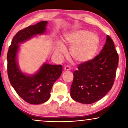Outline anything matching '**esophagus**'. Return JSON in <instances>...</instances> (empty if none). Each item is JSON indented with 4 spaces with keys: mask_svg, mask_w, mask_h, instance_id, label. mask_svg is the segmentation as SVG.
Returning <instances> with one entry per match:
<instances>
[{
    "mask_svg": "<svg viewBox=\"0 0 128 128\" xmlns=\"http://www.w3.org/2000/svg\"><path fill=\"white\" fill-rule=\"evenodd\" d=\"M64 70H70L71 69V68H70V66H69V65H67V66H66L65 67H64Z\"/></svg>",
    "mask_w": 128,
    "mask_h": 128,
    "instance_id": "esophagus-1",
    "label": "esophagus"
}]
</instances>
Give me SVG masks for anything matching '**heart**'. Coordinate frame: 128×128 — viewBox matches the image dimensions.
Masks as SVG:
<instances>
[{
	"instance_id": "obj_1",
	"label": "heart",
	"mask_w": 128,
	"mask_h": 128,
	"mask_svg": "<svg viewBox=\"0 0 128 128\" xmlns=\"http://www.w3.org/2000/svg\"><path fill=\"white\" fill-rule=\"evenodd\" d=\"M99 41L97 35L83 30L69 34L64 38L66 44L72 46L70 52L72 58L78 62H87L92 58L98 48ZM55 51L62 55L66 49L63 45L59 44Z\"/></svg>"
}]
</instances>
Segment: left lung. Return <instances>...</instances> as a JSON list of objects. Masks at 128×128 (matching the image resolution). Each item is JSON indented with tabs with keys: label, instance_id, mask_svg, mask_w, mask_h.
I'll return each instance as SVG.
<instances>
[{
	"label": "left lung",
	"instance_id": "obj_1",
	"mask_svg": "<svg viewBox=\"0 0 128 128\" xmlns=\"http://www.w3.org/2000/svg\"><path fill=\"white\" fill-rule=\"evenodd\" d=\"M118 59L114 41L106 36L100 54L78 64V70L73 73L71 97L83 104H92L102 98L114 83Z\"/></svg>",
	"mask_w": 128,
	"mask_h": 128
}]
</instances>
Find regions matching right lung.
I'll return each mask as SVG.
<instances>
[{
	"label": "right lung",
	"mask_w": 128,
	"mask_h": 128,
	"mask_svg": "<svg viewBox=\"0 0 128 128\" xmlns=\"http://www.w3.org/2000/svg\"><path fill=\"white\" fill-rule=\"evenodd\" d=\"M47 23L48 22L44 21L19 31L12 40L7 55L10 84L17 94L31 104H40L48 101L53 84L62 74V65L44 64L36 74L28 76L21 72L17 64L18 44L36 35L44 34Z\"/></svg>",
	"instance_id": "right-lung-1"
}]
</instances>
